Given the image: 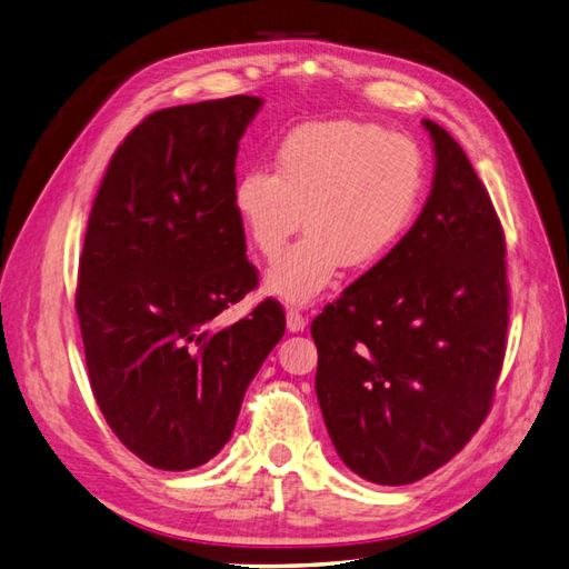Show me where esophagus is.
Wrapping results in <instances>:
<instances>
[{"label": "esophagus", "mask_w": 569, "mask_h": 569, "mask_svg": "<svg viewBox=\"0 0 569 569\" xmlns=\"http://www.w3.org/2000/svg\"><path fill=\"white\" fill-rule=\"evenodd\" d=\"M286 325H288L290 332H302V329H306V325H308V320L302 317V312L298 308H288L286 310Z\"/></svg>", "instance_id": "obj_1"}]
</instances>
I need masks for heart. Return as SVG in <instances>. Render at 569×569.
<instances>
[{
  "label": "heart",
  "instance_id": "heart-1",
  "mask_svg": "<svg viewBox=\"0 0 569 569\" xmlns=\"http://www.w3.org/2000/svg\"><path fill=\"white\" fill-rule=\"evenodd\" d=\"M273 167L234 179L232 208L261 257H276L298 230L306 237L273 261L263 286L308 302L341 267L366 271L390 254L425 191V157L415 140L359 121L300 126L279 142Z\"/></svg>",
  "mask_w": 569,
  "mask_h": 569
}]
</instances>
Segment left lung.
Masks as SVG:
<instances>
[{
	"instance_id": "obj_1",
	"label": "left lung",
	"mask_w": 569,
	"mask_h": 569,
	"mask_svg": "<svg viewBox=\"0 0 569 569\" xmlns=\"http://www.w3.org/2000/svg\"><path fill=\"white\" fill-rule=\"evenodd\" d=\"M433 183L402 240L315 317V390L339 458L409 485L490 415L507 351L505 230L463 148L425 121Z\"/></svg>"
}]
</instances>
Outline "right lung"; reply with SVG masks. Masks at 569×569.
I'll return each instance as SVG.
<instances>
[{"label":"right lung","mask_w":569,"mask_h":569,"mask_svg":"<svg viewBox=\"0 0 569 569\" xmlns=\"http://www.w3.org/2000/svg\"><path fill=\"white\" fill-rule=\"evenodd\" d=\"M259 97L154 111L118 144L91 206L74 308L91 392L121 443L160 470L208 463L286 332L232 208L234 160Z\"/></svg>","instance_id":"right-lung-1"}]
</instances>
